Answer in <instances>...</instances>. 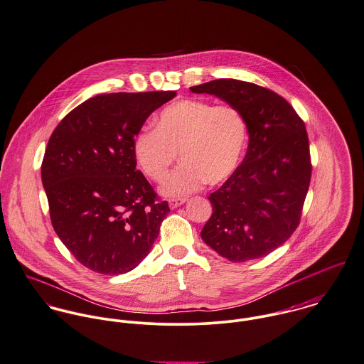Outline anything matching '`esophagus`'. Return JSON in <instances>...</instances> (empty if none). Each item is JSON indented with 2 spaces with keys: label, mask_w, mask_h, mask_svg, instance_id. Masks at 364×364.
Segmentation results:
<instances>
[{
  "label": "esophagus",
  "mask_w": 364,
  "mask_h": 364,
  "mask_svg": "<svg viewBox=\"0 0 364 364\" xmlns=\"http://www.w3.org/2000/svg\"><path fill=\"white\" fill-rule=\"evenodd\" d=\"M186 201H187L186 198H176V200H170V201H168V206H170V209H176V208L181 206V205H183Z\"/></svg>",
  "instance_id": "1"
}]
</instances>
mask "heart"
<instances>
[{"mask_svg": "<svg viewBox=\"0 0 364 364\" xmlns=\"http://www.w3.org/2000/svg\"><path fill=\"white\" fill-rule=\"evenodd\" d=\"M248 139L242 112L230 105L183 99L166 106L155 129H141L132 141V154L142 173L161 183L177 159L183 163L161 187L164 197H184L205 183L228 180L239 167Z\"/></svg>", "mask_w": 364, "mask_h": 364, "instance_id": "obj_1", "label": "heart"}]
</instances>
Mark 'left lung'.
I'll return each mask as SVG.
<instances>
[{"instance_id": "8db88e82", "label": "left lung", "mask_w": 364, "mask_h": 364, "mask_svg": "<svg viewBox=\"0 0 364 364\" xmlns=\"http://www.w3.org/2000/svg\"><path fill=\"white\" fill-rule=\"evenodd\" d=\"M190 89L237 107L248 125L244 161L208 197L213 212L202 240L233 262L262 258L300 222L311 177L306 125L282 96L255 83L215 80Z\"/></svg>"}]
</instances>
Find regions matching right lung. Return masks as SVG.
I'll use <instances>...</instances> for the list:
<instances>
[{
  "label": "right lung",
  "instance_id": "obj_1",
  "mask_svg": "<svg viewBox=\"0 0 364 364\" xmlns=\"http://www.w3.org/2000/svg\"><path fill=\"white\" fill-rule=\"evenodd\" d=\"M174 90L87 99L51 134L41 181L54 232L86 268L132 271L149 254L170 212L136 170L134 136Z\"/></svg>",
  "mask_w": 364,
  "mask_h": 364
}]
</instances>
